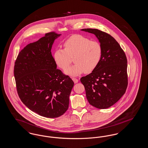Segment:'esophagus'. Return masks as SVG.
Instances as JSON below:
<instances>
[{
  "mask_svg": "<svg viewBox=\"0 0 148 148\" xmlns=\"http://www.w3.org/2000/svg\"><path fill=\"white\" fill-rule=\"evenodd\" d=\"M72 80H73V82H74V83H77L78 82V79L77 78H75V77H73L72 78Z\"/></svg>",
  "mask_w": 148,
  "mask_h": 148,
  "instance_id": "34e87169",
  "label": "esophagus"
}]
</instances>
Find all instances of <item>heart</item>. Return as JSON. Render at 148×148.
<instances>
[{
  "label": "heart",
  "mask_w": 148,
  "mask_h": 148,
  "mask_svg": "<svg viewBox=\"0 0 148 148\" xmlns=\"http://www.w3.org/2000/svg\"><path fill=\"white\" fill-rule=\"evenodd\" d=\"M64 49H57L54 60L62 69H66L74 57L75 64L65 71V73L76 76L83 73H90L98 65L102 56V48L99 42L80 34H74L63 44Z\"/></svg>",
  "instance_id": "1"
}]
</instances>
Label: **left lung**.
Returning a JSON list of instances; mask_svg holds the SVG:
<instances>
[{
    "label": "left lung",
    "instance_id": "left-lung-1",
    "mask_svg": "<svg viewBox=\"0 0 148 148\" xmlns=\"http://www.w3.org/2000/svg\"><path fill=\"white\" fill-rule=\"evenodd\" d=\"M82 30L94 34L102 48V56L97 67L81 77L89 104L106 109L115 104L125 94L127 86V59L119 44L111 35L97 29Z\"/></svg>",
    "mask_w": 148,
    "mask_h": 148
}]
</instances>
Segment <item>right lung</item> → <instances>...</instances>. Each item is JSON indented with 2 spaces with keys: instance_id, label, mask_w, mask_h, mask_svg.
Listing matches in <instances>:
<instances>
[{
  "instance_id": "1",
  "label": "right lung",
  "mask_w": 148,
  "mask_h": 148,
  "mask_svg": "<svg viewBox=\"0 0 148 148\" xmlns=\"http://www.w3.org/2000/svg\"><path fill=\"white\" fill-rule=\"evenodd\" d=\"M55 32L45 34L28 44L15 62L14 75L18 94L23 104L38 114L58 118L68 110L74 82L56 69L51 49L59 36Z\"/></svg>"
}]
</instances>
